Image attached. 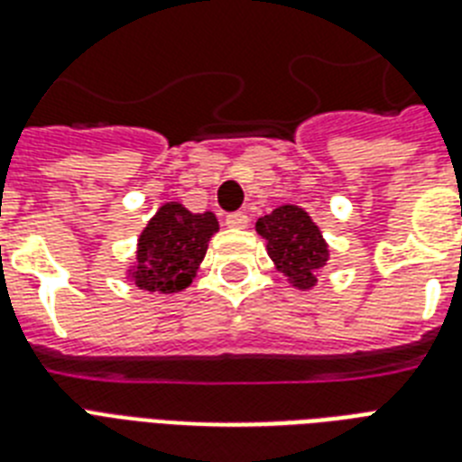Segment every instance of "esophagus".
<instances>
[{
    "label": "esophagus",
    "mask_w": 462,
    "mask_h": 462,
    "mask_svg": "<svg viewBox=\"0 0 462 462\" xmlns=\"http://www.w3.org/2000/svg\"><path fill=\"white\" fill-rule=\"evenodd\" d=\"M225 225L227 227H235V230H245L246 225H249V217H246V213H230V216L225 217Z\"/></svg>",
    "instance_id": "esophagus-1"
}]
</instances>
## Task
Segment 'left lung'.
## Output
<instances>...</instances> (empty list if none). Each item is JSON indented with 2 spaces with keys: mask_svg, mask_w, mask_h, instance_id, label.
<instances>
[{
  "mask_svg": "<svg viewBox=\"0 0 462 462\" xmlns=\"http://www.w3.org/2000/svg\"><path fill=\"white\" fill-rule=\"evenodd\" d=\"M256 232L266 239V249L275 268L292 288L311 290L316 273L328 266V242L307 210L292 203L278 206L256 220Z\"/></svg>",
  "mask_w": 462,
  "mask_h": 462,
  "instance_id": "1",
  "label": "left lung"
}]
</instances>
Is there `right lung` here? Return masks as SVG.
<instances>
[{
    "label": "right lung",
    "mask_w": 462,
    "mask_h": 462,
    "mask_svg": "<svg viewBox=\"0 0 462 462\" xmlns=\"http://www.w3.org/2000/svg\"><path fill=\"white\" fill-rule=\"evenodd\" d=\"M217 227V217L210 210L191 213L180 201L162 203L141 232L136 261L126 278L155 295L181 292L196 278Z\"/></svg>",
    "instance_id": "obj_1"
}]
</instances>
